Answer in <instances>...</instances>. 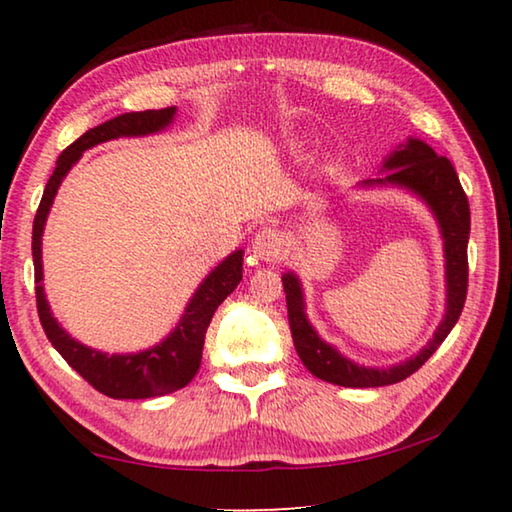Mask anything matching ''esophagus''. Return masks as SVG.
Listing matches in <instances>:
<instances>
[{"label": "esophagus", "instance_id": "obj_1", "mask_svg": "<svg viewBox=\"0 0 512 512\" xmlns=\"http://www.w3.org/2000/svg\"><path fill=\"white\" fill-rule=\"evenodd\" d=\"M253 253L262 262H277V259L287 255V239L280 230L262 228L253 239Z\"/></svg>", "mask_w": 512, "mask_h": 512}]
</instances>
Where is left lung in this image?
I'll use <instances>...</instances> for the list:
<instances>
[{"label": "left lung", "instance_id": "left-lung-1", "mask_svg": "<svg viewBox=\"0 0 512 512\" xmlns=\"http://www.w3.org/2000/svg\"><path fill=\"white\" fill-rule=\"evenodd\" d=\"M384 176L363 180L361 187H404L420 196L440 225L445 241V280H447V309L433 339L415 354L391 368L359 366L332 345L320 339L318 332L307 320L305 298H302L300 280L291 271L282 275L284 293H287V311L293 345L300 361L311 375L345 388H377L397 384L422 368L440 343L452 332L461 316L467 296V239H470V203L456 176L454 164L443 155H436L422 140H409L400 144L384 162Z\"/></svg>", "mask_w": 512, "mask_h": 512}]
</instances>
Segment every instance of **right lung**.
<instances>
[{
  "mask_svg": "<svg viewBox=\"0 0 512 512\" xmlns=\"http://www.w3.org/2000/svg\"><path fill=\"white\" fill-rule=\"evenodd\" d=\"M176 106L162 110H144V112H126L110 121L90 128L83 133L74 144L58 155L56 169L51 173L49 183L42 194L38 205L36 219H33V268H36V305L42 329L47 339L60 352L69 366L88 381L90 386L97 388L99 393L112 397V400H146V397H160L178 391L187 386L189 381L201 368L205 332L210 327L216 307L237 289L241 282V271H244V253L235 250L214 271L205 277L201 287L189 300L183 318L176 329L162 343L153 345L149 350L135 354H106L92 350L88 345L74 341L58 320L51 316L49 302L42 289V230L49 214V207L54 203L60 183L67 176V171L74 167L76 160L81 158L83 151L92 149L101 142L117 140V137H140L158 133L167 128Z\"/></svg>",
  "mask_w": 512,
  "mask_h": 512,
  "instance_id": "1",
  "label": "right lung"
}]
</instances>
